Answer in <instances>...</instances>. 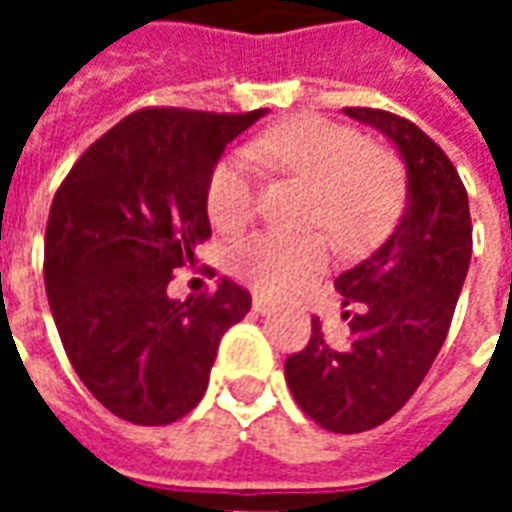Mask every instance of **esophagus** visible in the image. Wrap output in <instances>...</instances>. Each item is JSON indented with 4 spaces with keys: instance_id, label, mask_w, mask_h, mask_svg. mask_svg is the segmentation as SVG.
Masks as SVG:
<instances>
[{
    "instance_id": "esophagus-1",
    "label": "esophagus",
    "mask_w": 512,
    "mask_h": 512,
    "mask_svg": "<svg viewBox=\"0 0 512 512\" xmlns=\"http://www.w3.org/2000/svg\"><path fill=\"white\" fill-rule=\"evenodd\" d=\"M252 307H255V312H260V315H266V312L277 310V304H274L271 299H263V296H255Z\"/></svg>"
}]
</instances>
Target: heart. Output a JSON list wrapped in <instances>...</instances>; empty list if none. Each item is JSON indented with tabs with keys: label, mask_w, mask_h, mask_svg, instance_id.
Masks as SVG:
<instances>
[{
	"label": "heart",
	"mask_w": 512,
	"mask_h": 512,
	"mask_svg": "<svg viewBox=\"0 0 512 512\" xmlns=\"http://www.w3.org/2000/svg\"><path fill=\"white\" fill-rule=\"evenodd\" d=\"M252 156L315 186L310 222L329 227L345 249H365L395 224L406 202V172L395 153L326 117H293L252 142ZM205 208L216 230L238 233L257 211V169L246 153H230L211 169ZM332 260L326 233L260 230L238 241L230 268L249 288L288 296Z\"/></svg>",
	"instance_id": "heart-1"
}]
</instances>
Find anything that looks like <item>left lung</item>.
<instances>
[{
    "instance_id": "8db88e82",
    "label": "left lung",
    "mask_w": 512,
    "mask_h": 512,
    "mask_svg": "<svg viewBox=\"0 0 512 512\" xmlns=\"http://www.w3.org/2000/svg\"><path fill=\"white\" fill-rule=\"evenodd\" d=\"M345 115L384 131L408 172L406 211L395 233L359 266L334 279L348 337L332 340L312 318L304 351L285 359V381L310 419L332 433H362L397 414L450 332L472 260V216L458 169L411 120L345 106Z\"/></svg>"
}]
</instances>
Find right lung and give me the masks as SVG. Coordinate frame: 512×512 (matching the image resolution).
Listing matches in <instances>:
<instances>
[{
  "label": "right lung",
  "mask_w": 512,
  "mask_h": 512,
  "mask_svg": "<svg viewBox=\"0 0 512 512\" xmlns=\"http://www.w3.org/2000/svg\"><path fill=\"white\" fill-rule=\"evenodd\" d=\"M263 115L136 109L84 150L54 194L43 246L51 315L76 376L115 417H186L208 389L222 334L252 307L227 277L186 301L169 299L167 285L211 238V169Z\"/></svg>",
  "instance_id": "add662e5"
}]
</instances>
